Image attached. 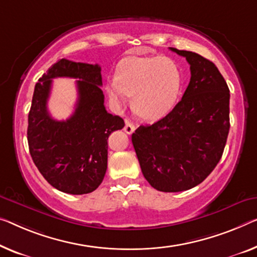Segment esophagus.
<instances>
[{
    "label": "esophagus",
    "mask_w": 257,
    "mask_h": 257,
    "mask_svg": "<svg viewBox=\"0 0 257 257\" xmlns=\"http://www.w3.org/2000/svg\"><path fill=\"white\" fill-rule=\"evenodd\" d=\"M124 133L128 134V135H130V134H133L134 132H135V125H134V123L132 121L129 120H125V124H124Z\"/></svg>",
    "instance_id": "1"
}]
</instances>
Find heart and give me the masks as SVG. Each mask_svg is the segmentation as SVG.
<instances>
[{"mask_svg":"<svg viewBox=\"0 0 257 257\" xmlns=\"http://www.w3.org/2000/svg\"><path fill=\"white\" fill-rule=\"evenodd\" d=\"M182 80L181 68L171 57L129 56L117 64L115 78L105 89L116 107L127 104L129 95L137 115L157 121L174 108Z\"/></svg>","mask_w":257,"mask_h":257,"instance_id":"1","label":"heart"}]
</instances>
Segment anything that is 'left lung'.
Masks as SVG:
<instances>
[{"label": "left lung", "instance_id": "8db88e82", "mask_svg": "<svg viewBox=\"0 0 257 257\" xmlns=\"http://www.w3.org/2000/svg\"><path fill=\"white\" fill-rule=\"evenodd\" d=\"M170 49L190 64L188 87L165 117L140 125L132 141L148 182L177 193L200 185L219 163L229 130V90L211 61Z\"/></svg>", "mask_w": 257, "mask_h": 257}]
</instances>
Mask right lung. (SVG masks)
<instances>
[{
    "label": "right lung",
    "mask_w": 257,
    "mask_h": 257,
    "mask_svg": "<svg viewBox=\"0 0 257 257\" xmlns=\"http://www.w3.org/2000/svg\"><path fill=\"white\" fill-rule=\"evenodd\" d=\"M56 77L79 79L78 104L66 121L53 119L47 109L51 79ZM101 85L98 64L61 59L34 86L28 127L30 155L49 185L63 193L83 195L98 188L107 170L108 136L124 127L122 117L106 110Z\"/></svg>",
    "instance_id": "add662e5"
}]
</instances>
